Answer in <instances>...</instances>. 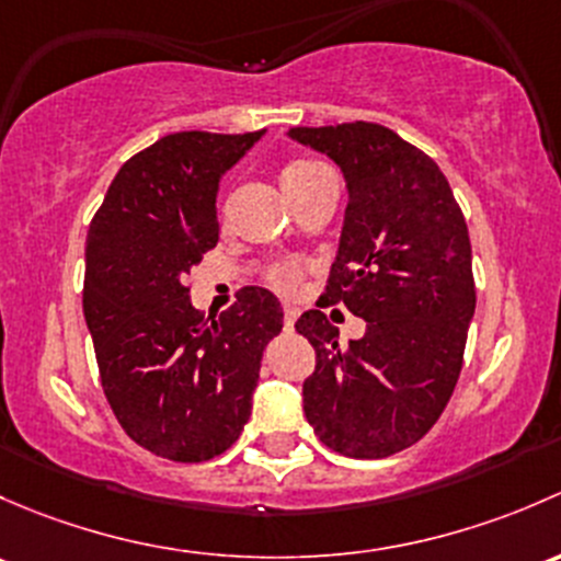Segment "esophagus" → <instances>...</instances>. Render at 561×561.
Here are the masks:
<instances>
[{
    "label": "esophagus",
    "instance_id": "1",
    "mask_svg": "<svg viewBox=\"0 0 561 561\" xmlns=\"http://www.w3.org/2000/svg\"><path fill=\"white\" fill-rule=\"evenodd\" d=\"M297 316H299L297 308L283 310V323H286V329H294V321H297Z\"/></svg>",
    "mask_w": 561,
    "mask_h": 561
}]
</instances>
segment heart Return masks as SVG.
Masks as SVG:
<instances>
[{"mask_svg": "<svg viewBox=\"0 0 561 561\" xmlns=\"http://www.w3.org/2000/svg\"><path fill=\"white\" fill-rule=\"evenodd\" d=\"M327 167L319 164L313 159H291L280 170V186L286 188L288 196L302 192L305 186H310L313 181H319L321 175H327ZM305 267L299 262H278L275 267H270L267 280L275 291L280 294H297L302 286Z\"/></svg>", "mask_w": 561, "mask_h": 561, "instance_id": "heart-1", "label": "heart"}]
</instances>
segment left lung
I'll list each match as a JSON object with an SVG mask.
<instances>
[{
    "label": "left lung",
    "mask_w": 561,
    "mask_h": 561,
    "mask_svg": "<svg viewBox=\"0 0 561 561\" xmlns=\"http://www.w3.org/2000/svg\"><path fill=\"white\" fill-rule=\"evenodd\" d=\"M294 140L332 156L348 181L337 259L319 308L367 321L340 345L323 310L299 316L316 369L302 408L323 446L383 459L419 443L446 410L476 313L465 213L435 159L369 121L294 126Z\"/></svg>",
    "instance_id": "1"
}]
</instances>
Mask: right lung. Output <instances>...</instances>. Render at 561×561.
I'll return each instance as SVG.
<instances>
[{
  "instance_id": "right-lung-1",
  "label": "right lung",
  "mask_w": 561,
  "mask_h": 561,
  "mask_svg": "<svg viewBox=\"0 0 561 561\" xmlns=\"http://www.w3.org/2000/svg\"><path fill=\"white\" fill-rule=\"evenodd\" d=\"M264 129L175 131L135 153L85 234L83 313L115 419L161 459L207 461L240 437L280 302L242 286L207 323L188 302V270L218 242L224 172Z\"/></svg>"
}]
</instances>
